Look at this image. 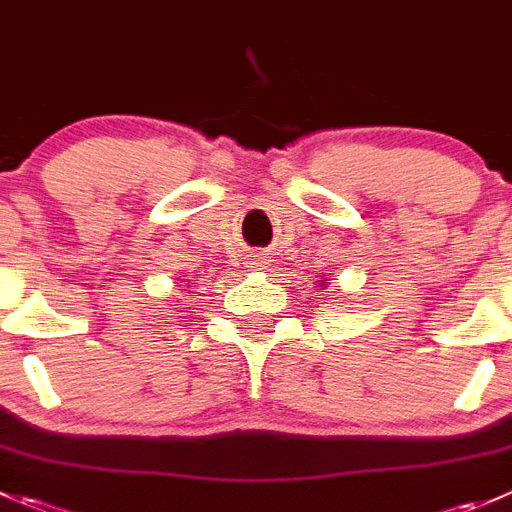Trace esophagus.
Segmentation results:
<instances>
[{
    "instance_id": "1",
    "label": "esophagus",
    "mask_w": 512,
    "mask_h": 512,
    "mask_svg": "<svg viewBox=\"0 0 512 512\" xmlns=\"http://www.w3.org/2000/svg\"><path fill=\"white\" fill-rule=\"evenodd\" d=\"M250 267H257V270H262V267H265V262H262V257H252L250 260Z\"/></svg>"
}]
</instances>
